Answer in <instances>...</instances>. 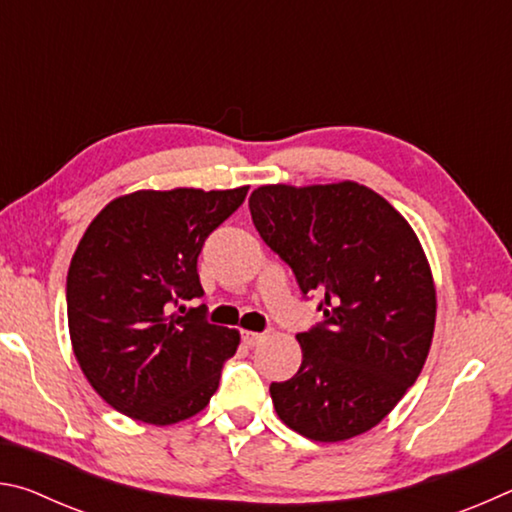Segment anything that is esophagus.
I'll return each instance as SVG.
<instances>
[{
    "instance_id": "esophagus-1",
    "label": "esophagus",
    "mask_w": 512,
    "mask_h": 512,
    "mask_svg": "<svg viewBox=\"0 0 512 512\" xmlns=\"http://www.w3.org/2000/svg\"><path fill=\"white\" fill-rule=\"evenodd\" d=\"M241 339H244V343L253 348V345H259L266 339V334L264 332H250V329H246V332H241Z\"/></svg>"
}]
</instances>
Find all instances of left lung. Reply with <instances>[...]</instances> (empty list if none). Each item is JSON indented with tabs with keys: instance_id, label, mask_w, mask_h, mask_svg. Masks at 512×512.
I'll return each instance as SVG.
<instances>
[{
	"instance_id": "left-lung-1",
	"label": "left lung",
	"mask_w": 512,
	"mask_h": 512,
	"mask_svg": "<svg viewBox=\"0 0 512 512\" xmlns=\"http://www.w3.org/2000/svg\"><path fill=\"white\" fill-rule=\"evenodd\" d=\"M250 214L266 246L320 293L325 320L300 332V370L273 381L280 420L339 443L375 427L418 379L436 325V287L409 221L352 180L262 185Z\"/></svg>"
}]
</instances>
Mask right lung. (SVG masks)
<instances>
[{"label":"right lung","mask_w":512,"mask_h":512,"mask_svg":"<svg viewBox=\"0 0 512 512\" xmlns=\"http://www.w3.org/2000/svg\"><path fill=\"white\" fill-rule=\"evenodd\" d=\"M246 194L140 189L88 225L67 273L69 339L112 409L164 427L203 411L216 393L239 332L207 323L205 305H177L203 296L198 255Z\"/></svg>","instance_id":"right-lung-1"}]
</instances>
